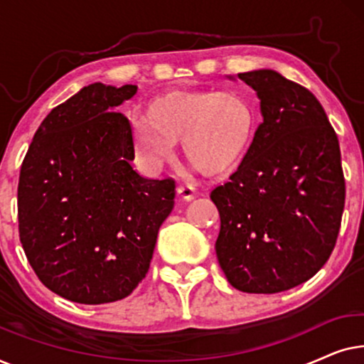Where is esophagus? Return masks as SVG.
<instances>
[{
    "label": "esophagus",
    "instance_id": "1",
    "mask_svg": "<svg viewBox=\"0 0 364 364\" xmlns=\"http://www.w3.org/2000/svg\"><path fill=\"white\" fill-rule=\"evenodd\" d=\"M177 196H178V198H182L183 202H191V200H193V197H196V191L188 186H178Z\"/></svg>",
    "mask_w": 364,
    "mask_h": 364
}]
</instances>
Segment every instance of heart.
Here are the masks:
<instances>
[{"instance_id": "heart-1", "label": "heart", "mask_w": 364, "mask_h": 364, "mask_svg": "<svg viewBox=\"0 0 364 364\" xmlns=\"http://www.w3.org/2000/svg\"><path fill=\"white\" fill-rule=\"evenodd\" d=\"M257 112L250 99L237 91H172L154 99L147 117L132 121L139 156L161 168L181 141L183 157L210 177L235 171L250 151Z\"/></svg>"}]
</instances>
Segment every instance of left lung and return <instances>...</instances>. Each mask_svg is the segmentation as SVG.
Returning <instances> with one entry per match:
<instances>
[{
  "mask_svg": "<svg viewBox=\"0 0 364 364\" xmlns=\"http://www.w3.org/2000/svg\"><path fill=\"white\" fill-rule=\"evenodd\" d=\"M227 79L255 91L262 124L243 162L210 193L220 213L218 263L240 291L290 290L335 248L345 207L340 144L306 87L273 69Z\"/></svg>",
  "mask_w": 364,
  "mask_h": 364,
  "instance_id": "8db88e82",
  "label": "left lung"
}]
</instances>
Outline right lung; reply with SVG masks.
Wrapping results in <instances>:
<instances>
[{"mask_svg":"<svg viewBox=\"0 0 364 364\" xmlns=\"http://www.w3.org/2000/svg\"><path fill=\"white\" fill-rule=\"evenodd\" d=\"M137 86L94 82L44 117L18 186L19 238L44 287L84 305L131 295L146 277L176 182L132 166V126L116 109Z\"/></svg>","mask_w":364,"mask_h":364,"instance_id":"right-lung-1","label":"right lung"}]
</instances>
